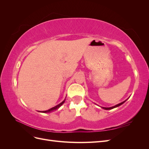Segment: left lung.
<instances>
[{
	"mask_svg": "<svg viewBox=\"0 0 149 149\" xmlns=\"http://www.w3.org/2000/svg\"><path fill=\"white\" fill-rule=\"evenodd\" d=\"M125 101H126V100H125V101H123V102H120V103H119V104H117V105H116V106H114L111 107H101L102 108V109H106V110H109V109H114V108H115V107H118V106H119L122 105V104H123V103H124Z\"/></svg>",
	"mask_w": 149,
	"mask_h": 149,
	"instance_id": "8db88e82",
	"label": "left lung"
}]
</instances>
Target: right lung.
Returning a JSON list of instances; mask_svg holds the SVG:
<instances>
[{"label":"right lung","mask_w":149,"mask_h":149,"mask_svg":"<svg viewBox=\"0 0 149 149\" xmlns=\"http://www.w3.org/2000/svg\"><path fill=\"white\" fill-rule=\"evenodd\" d=\"M65 100L63 101V102H61L60 104H58V105H56V106H55V107H52V108H51V109H48V110H47V111H42V112H43V113H46V112H52V111H54V110H56L57 109H58V108H59L63 104L64 102H65Z\"/></svg>","instance_id":"add662e5"}]
</instances>
